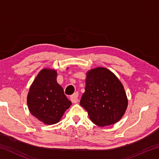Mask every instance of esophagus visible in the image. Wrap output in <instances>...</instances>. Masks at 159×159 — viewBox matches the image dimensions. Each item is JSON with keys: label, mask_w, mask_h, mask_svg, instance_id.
<instances>
[{"label": "esophagus", "mask_w": 159, "mask_h": 159, "mask_svg": "<svg viewBox=\"0 0 159 159\" xmlns=\"http://www.w3.org/2000/svg\"><path fill=\"white\" fill-rule=\"evenodd\" d=\"M78 98H79V93L76 92L71 96V102H74V103H76V102H78Z\"/></svg>", "instance_id": "34e87169"}]
</instances>
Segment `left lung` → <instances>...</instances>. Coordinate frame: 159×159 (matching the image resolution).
Masks as SVG:
<instances>
[{
    "mask_svg": "<svg viewBox=\"0 0 159 159\" xmlns=\"http://www.w3.org/2000/svg\"><path fill=\"white\" fill-rule=\"evenodd\" d=\"M85 90L80 104L95 124L109 125L122 118L127 109V97L121 83L109 70L98 67L88 71Z\"/></svg>",
    "mask_w": 159,
    "mask_h": 159,
    "instance_id": "8db88e82",
    "label": "left lung"
}]
</instances>
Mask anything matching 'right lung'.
Listing matches in <instances>:
<instances>
[{
  "label": "right lung",
  "mask_w": 159,
  "mask_h": 159,
  "mask_svg": "<svg viewBox=\"0 0 159 159\" xmlns=\"http://www.w3.org/2000/svg\"><path fill=\"white\" fill-rule=\"evenodd\" d=\"M27 104L31 114L48 125L60 121L64 111L71 105L57 82V72L46 69L40 71L31 85Z\"/></svg>",
  "instance_id": "right-lung-1"
}]
</instances>
